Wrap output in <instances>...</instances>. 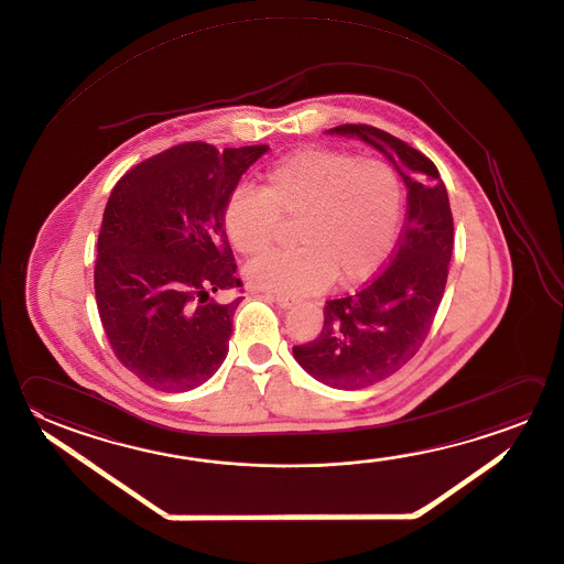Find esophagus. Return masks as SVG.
Here are the masks:
<instances>
[{
    "instance_id": "obj_1",
    "label": "esophagus",
    "mask_w": 564,
    "mask_h": 564,
    "mask_svg": "<svg viewBox=\"0 0 564 564\" xmlns=\"http://www.w3.org/2000/svg\"><path fill=\"white\" fill-rule=\"evenodd\" d=\"M272 300L276 302L278 306L284 307V310H288V307H292L294 304H296V300H294V297L282 296V294L272 296Z\"/></svg>"
}]
</instances>
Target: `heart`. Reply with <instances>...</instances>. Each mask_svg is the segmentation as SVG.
<instances>
[{"label": "heart", "instance_id": "obj_1", "mask_svg": "<svg viewBox=\"0 0 564 564\" xmlns=\"http://www.w3.org/2000/svg\"><path fill=\"white\" fill-rule=\"evenodd\" d=\"M403 185L390 164L336 151H300L272 164L262 191L236 188L225 230L242 257L267 252L280 220H300L292 252H272L246 267V280L282 296H306L341 280L378 274L400 238Z\"/></svg>", "mask_w": 564, "mask_h": 564}]
</instances>
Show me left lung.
Returning <instances> with one entry per match:
<instances>
[{
  "mask_svg": "<svg viewBox=\"0 0 564 564\" xmlns=\"http://www.w3.org/2000/svg\"><path fill=\"white\" fill-rule=\"evenodd\" d=\"M326 133L373 147L408 188V220L390 264L356 294L329 300L318 338L292 349L319 383L359 390L405 366L430 334L447 284L453 216L440 171L425 154L369 124Z\"/></svg>",
  "mask_w": 564,
  "mask_h": 564,
  "instance_id": "8db88e82",
  "label": "left lung"
}]
</instances>
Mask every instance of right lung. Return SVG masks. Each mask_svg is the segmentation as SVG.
I'll use <instances>...</instances> for the list:
<instances>
[{"label": "right lung", "mask_w": 564, "mask_h": 564, "mask_svg": "<svg viewBox=\"0 0 564 564\" xmlns=\"http://www.w3.org/2000/svg\"><path fill=\"white\" fill-rule=\"evenodd\" d=\"M267 144L173 147L137 164L102 213L95 297L115 356L147 386L188 391L213 378L228 354L242 297L225 230L240 176Z\"/></svg>", "instance_id": "right-lung-1"}]
</instances>
